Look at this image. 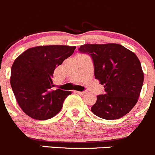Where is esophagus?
Here are the masks:
<instances>
[{"instance_id": "1", "label": "esophagus", "mask_w": 155, "mask_h": 155, "mask_svg": "<svg viewBox=\"0 0 155 155\" xmlns=\"http://www.w3.org/2000/svg\"><path fill=\"white\" fill-rule=\"evenodd\" d=\"M75 93H77L78 94H80V95H84L86 92H81V91H74Z\"/></svg>"}]
</instances>
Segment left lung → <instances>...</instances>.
<instances>
[{"instance_id":"obj_1","label":"left lung","mask_w":155,"mask_h":155,"mask_svg":"<svg viewBox=\"0 0 155 155\" xmlns=\"http://www.w3.org/2000/svg\"><path fill=\"white\" fill-rule=\"evenodd\" d=\"M79 51L92 57L95 78L104 86V94L97 96L91 107L93 113L113 120L129 113L138 102L144 81L136 54L116 43L84 44Z\"/></svg>"}]
</instances>
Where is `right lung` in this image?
<instances>
[{
	"mask_svg": "<svg viewBox=\"0 0 155 155\" xmlns=\"http://www.w3.org/2000/svg\"><path fill=\"white\" fill-rule=\"evenodd\" d=\"M76 46L39 45L19 55L11 67L10 85L20 108L31 118L45 120L59 113L71 91L53 87L55 68L70 57Z\"/></svg>",
	"mask_w": 155,
	"mask_h": 155,
	"instance_id": "add662e5",
	"label": "right lung"
}]
</instances>
